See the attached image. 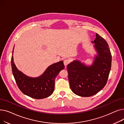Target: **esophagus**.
Masks as SVG:
<instances>
[{"label": "esophagus", "instance_id": "1", "mask_svg": "<svg viewBox=\"0 0 124 124\" xmlns=\"http://www.w3.org/2000/svg\"><path fill=\"white\" fill-rule=\"evenodd\" d=\"M70 62V60L69 59H66L64 60V64L65 66H66Z\"/></svg>", "mask_w": 124, "mask_h": 124}]
</instances>
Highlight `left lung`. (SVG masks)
Returning a JSON list of instances; mask_svg holds the SVG:
<instances>
[{"label":"left lung","instance_id":"1","mask_svg":"<svg viewBox=\"0 0 124 124\" xmlns=\"http://www.w3.org/2000/svg\"><path fill=\"white\" fill-rule=\"evenodd\" d=\"M92 43H94L97 55L92 65L87 66L75 60L67 67L71 90L83 97L93 96L105 86L111 68L112 55L107 41L96 34V38Z\"/></svg>","mask_w":124,"mask_h":124}]
</instances>
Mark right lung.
Instances as JSON below:
<instances>
[{"label":"right lung","instance_id":"1","mask_svg":"<svg viewBox=\"0 0 124 124\" xmlns=\"http://www.w3.org/2000/svg\"><path fill=\"white\" fill-rule=\"evenodd\" d=\"M14 50V47L11 59V68L19 89L23 94L36 99H45L50 96L54 90L56 76L65 67L63 62L61 61L51 65L42 75L32 78L24 75L16 67L13 57Z\"/></svg>","mask_w":124,"mask_h":124}]
</instances>
